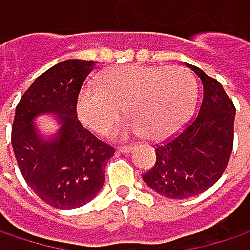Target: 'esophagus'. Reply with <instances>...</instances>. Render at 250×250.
Here are the masks:
<instances>
[{
    "mask_svg": "<svg viewBox=\"0 0 250 250\" xmlns=\"http://www.w3.org/2000/svg\"><path fill=\"white\" fill-rule=\"evenodd\" d=\"M120 152H129L130 149H132V145H123V146H118L117 148Z\"/></svg>",
    "mask_w": 250,
    "mask_h": 250,
    "instance_id": "esophagus-1",
    "label": "esophagus"
}]
</instances>
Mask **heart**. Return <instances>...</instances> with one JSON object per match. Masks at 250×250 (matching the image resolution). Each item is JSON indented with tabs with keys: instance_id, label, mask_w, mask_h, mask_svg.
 <instances>
[{
	"instance_id": "1",
	"label": "heart",
	"mask_w": 250,
	"mask_h": 250,
	"mask_svg": "<svg viewBox=\"0 0 250 250\" xmlns=\"http://www.w3.org/2000/svg\"><path fill=\"white\" fill-rule=\"evenodd\" d=\"M197 98V83L184 66L127 65L101 75L98 88L80 95L77 112L93 133H105L120 118H129L114 135H141L163 141L178 133L189 120Z\"/></svg>"
}]
</instances>
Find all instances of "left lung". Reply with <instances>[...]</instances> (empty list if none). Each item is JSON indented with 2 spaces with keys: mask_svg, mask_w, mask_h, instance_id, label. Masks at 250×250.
I'll use <instances>...</instances> for the list:
<instances>
[{
  "mask_svg": "<svg viewBox=\"0 0 250 250\" xmlns=\"http://www.w3.org/2000/svg\"><path fill=\"white\" fill-rule=\"evenodd\" d=\"M203 83V101L182 132L155 148V163L142 175L146 185L169 199H188L222 176L233 151L236 106L222 84L188 65Z\"/></svg>",
  "mask_w": 250,
  "mask_h": 250,
  "instance_id": "8db88e82",
  "label": "left lung"
}]
</instances>
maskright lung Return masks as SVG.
<instances>
[{
    "instance_id": "add662e5",
    "label": "right lung",
    "mask_w": 250,
    "mask_h": 250,
    "mask_svg": "<svg viewBox=\"0 0 250 250\" xmlns=\"http://www.w3.org/2000/svg\"><path fill=\"white\" fill-rule=\"evenodd\" d=\"M95 61L69 59L42 72L22 95L11 126V145L29 188L56 209L90 202L105 182V166L115 149L83 127L77 102ZM42 112L60 118V132L50 140L35 133L32 120Z\"/></svg>"
}]
</instances>
